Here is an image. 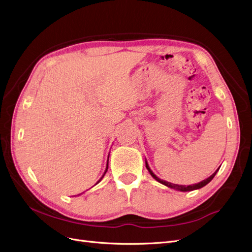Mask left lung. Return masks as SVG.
<instances>
[{"mask_svg": "<svg viewBox=\"0 0 252 252\" xmlns=\"http://www.w3.org/2000/svg\"><path fill=\"white\" fill-rule=\"evenodd\" d=\"M145 165H146V168H147V170H148V172L151 173V175L153 176V178L156 180V181H158L159 183H161V184H163L164 186H167V187L168 188H171V189H174V190H178V191H182V192H187V191H193V190H197V189H200V188H202V187H204V186L206 185H208L213 179H214V176L216 175V173L218 172V170H219V168L214 172L210 178H208V179H206V180H203V181H201V182H199V183H197V184H193V185H189V186H184V185H178V184H172V183H169V182H166V181H164V180H161V179H159L158 178V176L152 171V169L150 168V166H148V163H147V161L145 160Z\"/></svg>", "mask_w": 252, "mask_h": 252, "instance_id": "8db88e82", "label": "left lung"}]
</instances>
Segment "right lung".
I'll return each instance as SVG.
<instances>
[{
	"mask_svg": "<svg viewBox=\"0 0 252 252\" xmlns=\"http://www.w3.org/2000/svg\"><path fill=\"white\" fill-rule=\"evenodd\" d=\"M108 164H109V157H108V161H107V167H106V170H105L104 174H102V176H101V178H100V179H99V180L97 181V183H96V184H98V183H99V182H100V181L102 180V178H104V175L106 174V172H107V170H108ZM96 184H95V185H96Z\"/></svg>",
	"mask_w": 252,
	"mask_h": 252,
	"instance_id": "1",
	"label": "right lung"
}]
</instances>
